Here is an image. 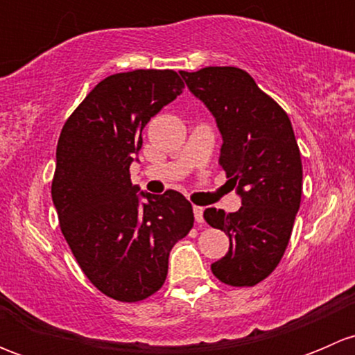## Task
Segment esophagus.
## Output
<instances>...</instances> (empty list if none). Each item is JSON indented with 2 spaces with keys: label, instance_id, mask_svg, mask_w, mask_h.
<instances>
[{
  "label": "esophagus",
  "instance_id": "esophagus-1",
  "mask_svg": "<svg viewBox=\"0 0 355 355\" xmlns=\"http://www.w3.org/2000/svg\"><path fill=\"white\" fill-rule=\"evenodd\" d=\"M202 213H204V207L194 206V216H196V221H198V223H204Z\"/></svg>",
  "mask_w": 355,
  "mask_h": 355
}]
</instances>
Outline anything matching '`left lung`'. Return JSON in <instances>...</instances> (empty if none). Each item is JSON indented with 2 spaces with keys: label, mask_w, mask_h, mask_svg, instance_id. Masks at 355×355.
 Wrapping results in <instances>:
<instances>
[{
  "label": "left lung",
  "mask_w": 355,
  "mask_h": 355,
  "mask_svg": "<svg viewBox=\"0 0 355 355\" xmlns=\"http://www.w3.org/2000/svg\"><path fill=\"white\" fill-rule=\"evenodd\" d=\"M223 135L220 166L237 185V213L207 207L204 220L225 232L230 249L211 264L230 287H254L280 264L302 196V161L285 110L237 67L180 71Z\"/></svg>",
  "instance_id": "obj_1"
}]
</instances>
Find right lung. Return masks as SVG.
<instances>
[{
  "label": "right lung",
  "instance_id": "right-lung-1",
  "mask_svg": "<svg viewBox=\"0 0 355 355\" xmlns=\"http://www.w3.org/2000/svg\"><path fill=\"white\" fill-rule=\"evenodd\" d=\"M184 87L173 70L110 75L60 134L51 184L60 228L89 282L120 302L163 287L171 247L194 227L192 204L180 192L142 194L141 204L130 182L142 128Z\"/></svg>",
  "mask_w": 355,
  "mask_h": 355
}]
</instances>
